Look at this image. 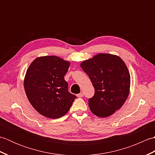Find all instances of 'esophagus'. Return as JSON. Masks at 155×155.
<instances>
[{
	"instance_id": "esophagus-1",
	"label": "esophagus",
	"mask_w": 155,
	"mask_h": 155,
	"mask_svg": "<svg viewBox=\"0 0 155 155\" xmlns=\"http://www.w3.org/2000/svg\"><path fill=\"white\" fill-rule=\"evenodd\" d=\"M77 97H78V98H81V97H83L84 96V94H83V93H79V94H77Z\"/></svg>"
}]
</instances>
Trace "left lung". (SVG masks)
Masks as SVG:
<instances>
[{"label": "left lung", "instance_id": "8db88e82", "mask_svg": "<svg viewBox=\"0 0 155 155\" xmlns=\"http://www.w3.org/2000/svg\"><path fill=\"white\" fill-rule=\"evenodd\" d=\"M81 67L94 88L88 106L94 114L107 117L123 106L129 94L130 77L124 61L116 55L101 53Z\"/></svg>", "mask_w": 155, "mask_h": 155}]
</instances>
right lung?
Segmentation results:
<instances>
[{
    "label": "right lung",
    "mask_w": 155,
    "mask_h": 155,
    "mask_svg": "<svg viewBox=\"0 0 155 155\" xmlns=\"http://www.w3.org/2000/svg\"><path fill=\"white\" fill-rule=\"evenodd\" d=\"M70 62L56 56L36 58L29 66L24 81L26 94L38 113L50 118L67 113L77 97L68 93L64 75Z\"/></svg>",
    "instance_id": "right-lung-1"
}]
</instances>
